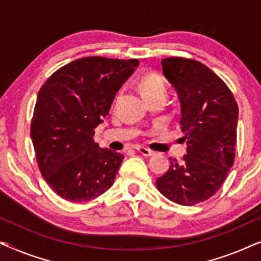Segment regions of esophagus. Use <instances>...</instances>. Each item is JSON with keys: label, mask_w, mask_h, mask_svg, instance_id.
Returning <instances> with one entry per match:
<instances>
[{"label": "esophagus", "mask_w": 261, "mask_h": 261, "mask_svg": "<svg viewBox=\"0 0 261 261\" xmlns=\"http://www.w3.org/2000/svg\"><path fill=\"white\" fill-rule=\"evenodd\" d=\"M137 151L139 153H141L142 155H146V156L154 154V151H152V149H149L147 147H144V146H139V147H137Z\"/></svg>", "instance_id": "esophagus-1"}]
</instances>
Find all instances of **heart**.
<instances>
[{
    "label": "heart",
    "mask_w": 261,
    "mask_h": 261,
    "mask_svg": "<svg viewBox=\"0 0 261 261\" xmlns=\"http://www.w3.org/2000/svg\"><path fill=\"white\" fill-rule=\"evenodd\" d=\"M139 87H140L142 94L145 95V97H147L149 95L160 94V92L166 94L165 82H164L163 78L156 73L145 74V76L140 80Z\"/></svg>",
    "instance_id": "1"
}]
</instances>
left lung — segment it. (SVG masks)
Here are the masks:
<instances>
[{
    "label": "left lung",
    "instance_id": "obj_1",
    "mask_svg": "<svg viewBox=\"0 0 261 261\" xmlns=\"http://www.w3.org/2000/svg\"><path fill=\"white\" fill-rule=\"evenodd\" d=\"M162 66L179 98L181 141L188 147L155 184L170 201L195 205L219 191L233 166L239 108L227 84L204 64L172 57Z\"/></svg>",
    "mask_w": 261,
    "mask_h": 261
}]
</instances>
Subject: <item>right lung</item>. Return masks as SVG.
Returning <instances> with one entry per match:
<instances>
[{"label":"right lung","instance_id":"1","mask_svg":"<svg viewBox=\"0 0 261 261\" xmlns=\"http://www.w3.org/2000/svg\"><path fill=\"white\" fill-rule=\"evenodd\" d=\"M138 59L87 57L60 67L38 92L31 137L39 170L66 201L82 203L114 184L124 156L94 140Z\"/></svg>","mask_w":261,"mask_h":261}]
</instances>
